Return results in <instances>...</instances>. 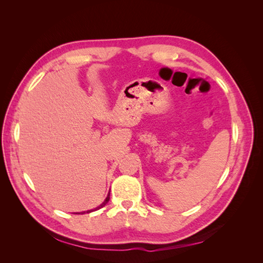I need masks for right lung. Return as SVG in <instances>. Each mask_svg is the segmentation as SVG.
<instances>
[{
	"label": "right lung",
	"mask_w": 263,
	"mask_h": 263,
	"mask_svg": "<svg viewBox=\"0 0 263 263\" xmlns=\"http://www.w3.org/2000/svg\"><path fill=\"white\" fill-rule=\"evenodd\" d=\"M109 201V193H108V195H107V197L105 198V201L104 202H103L100 206H99V208H97V209H95V210H91V211H87L86 213H91V212H94V211H97V210H99V209H102L103 208V206H105L106 205V203ZM85 212H82L81 214H84ZM76 214H79V213H76Z\"/></svg>",
	"instance_id": "1"
}]
</instances>
